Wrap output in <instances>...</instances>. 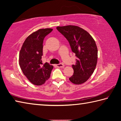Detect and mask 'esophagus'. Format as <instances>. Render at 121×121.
Returning <instances> with one entry per match:
<instances>
[{
	"mask_svg": "<svg viewBox=\"0 0 121 121\" xmlns=\"http://www.w3.org/2000/svg\"><path fill=\"white\" fill-rule=\"evenodd\" d=\"M56 66L57 67H59V68H63V67H64V65H63L62 63H60V64H58V65H56Z\"/></svg>",
	"mask_w": 121,
	"mask_h": 121,
	"instance_id": "obj_1",
	"label": "esophagus"
}]
</instances>
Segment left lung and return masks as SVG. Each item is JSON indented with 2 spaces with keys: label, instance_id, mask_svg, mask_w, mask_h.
Instances as JSON below:
<instances>
[{
  "label": "left lung",
  "instance_id": "8db88e82",
  "mask_svg": "<svg viewBox=\"0 0 121 121\" xmlns=\"http://www.w3.org/2000/svg\"><path fill=\"white\" fill-rule=\"evenodd\" d=\"M56 29L68 40L77 58L75 65H72L73 75L69 80L75 84L85 83L97 65L98 49L95 40L89 33L78 26H57Z\"/></svg>",
  "mask_w": 121,
  "mask_h": 121
}]
</instances>
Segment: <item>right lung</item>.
<instances>
[{"label": "right lung", "mask_w": 121, "mask_h": 121, "mask_svg": "<svg viewBox=\"0 0 121 121\" xmlns=\"http://www.w3.org/2000/svg\"><path fill=\"white\" fill-rule=\"evenodd\" d=\"M52 29H40L26 39L19 53V65L23 74L30 82L41 85L50 78L53 66L42 63L43 40Z\"/></svg>", "instance_id": "obj_1"}]
</instances>
